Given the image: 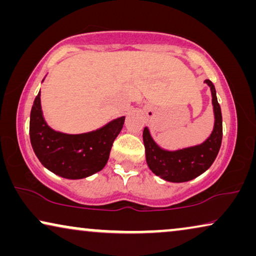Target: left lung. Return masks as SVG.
Returning <instances> with one entry per match:
<instances>
[{
  "mask_svg": "<svg viewBox=\"0 0 256 256\" xmlns=\"http://www.w3.org/2000/svg\"><path fill=\"white\" fill-rule=\"evenodd\" d=\"M205 82L211 87L216 120L212 134L204 143L176 152H168L156 144L150 136L148 128L146 127L143 130V143L148 166L156 176L168 182L182 183L198 177L212 166L219 152L222 140V110L216 100L214 85L208 79L205 80Z\"/></svg>",
  "mask_w": 256,
  "mask_h": 256,
  "instance_id": "1",
  "label": "left lung"
}]
</instances>
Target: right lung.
<instances>
[{"label": "right lung", "instance_id": "1", "mask_svg": "<svg viewBox=\"0 0 256 256\" xmlns=\"http://www.w3.org/2000/svg\"><path fill=\"white\" fill-rule=\"evenodd\" d=\"M124 124L122 116L86 134L54 132L42 114L40 92L31 108L30 141L38 160L46 169L68 180H80L104 169Z\"/></svg>", "mask_w": 256, "mask_h": 256}]
</instances>
